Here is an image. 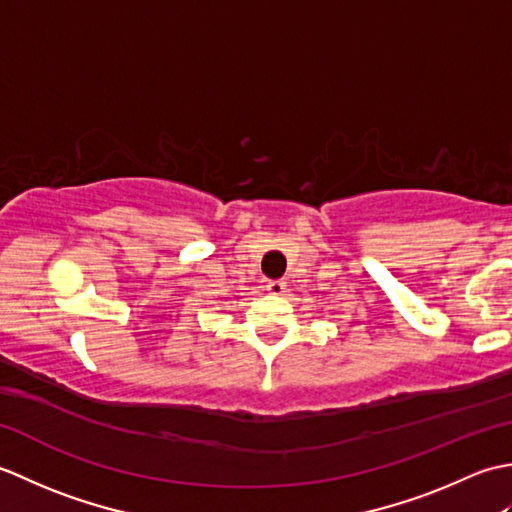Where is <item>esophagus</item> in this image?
I'll list each match as a JSON object with an SVG mask.
<instances>
[{
    "mask_svg": "<svg viewBox=\"0 0 512 512\" xmlns=\"http://www.w3.org/2000/svg\"><path fill=\"white\" fill-rule=\"evenodd\" d=\"M266 290L270 292V295H284L286 284L281 279H270L268 284H266Z\"/></svg>",
    "mask_w": 512,
    "mask_h": 512,
    "instance_id": "esophagus-1",
    "label": "esophagus"
}]
</instances>
